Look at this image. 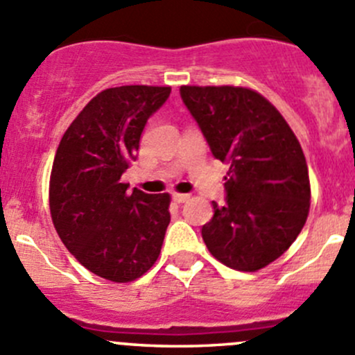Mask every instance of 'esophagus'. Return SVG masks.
I'll list each match as a JSON object with an SVG mask.
<instances>
[{"label":"esophagus","mask_w":355,"mask_h":355,"mask_svg":"<svg viewBox=\"0 0 355 355\" xmlns=\"http://www.w3.org/2000/svg\"><path fill=\"white\" fill-rule=\"evenodd\" d=\"M171 199L175 200V202H185V200H189L191 199V194H177V192H173V194H171Z\"/></svg>","instance_id":"1"}]
</instances>
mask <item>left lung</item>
<instances>
[{
	"instance_id": "8db88e82",
	"label": "left lung",
	"mask_w": 355,
	"mask_h": 355,
	"mask_svg": "<svg viewBox=\"0 0 355 355\" xmlns=\"http://www.w3.org/2000/svg\"><path fill=\"white\" fill-rule=\"evenodd\" d=\"M182 101L216 159L230 164L223 204L200 230L209 252L239 271L273 263L292 245L309 213L306 157L268 99L245 87L182 85Z\"/></svg>"
}]
</instances>
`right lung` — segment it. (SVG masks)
I'll use <instances>...</instances> for the list:
<instances>
[{"label":"right lung","mask_w":355,"mask_h":355,"mask_svg":"<svg viewBox=\"0 0 355 355\" xmlns=\"http://www.w3.org/2000/svg\"><path fill=\"white\" fill-rule=\"evenodd\" d=\"M170 92L153 85L99 92L67 128L53 163L49 209L60 239L82 266L116 284L156 263L170 223V196L130 192L120 182Z\"/></svg>","instance_id":"obj_1"}]
</instances>
